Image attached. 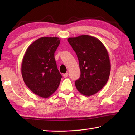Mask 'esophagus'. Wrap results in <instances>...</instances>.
Returning <instances> with one entry per match:
<instances>
[{"label": "esophagus", "instance_id": "obj_1", "mask_svg": "<svg viewBox=\"0 0 135 135\" xmlns=\"http://www.w3.org/2000/svg\"><path fill=\"white\" fill-rule=\"evenodd\" d=\"M68 76V73L63 74V76H64V78H66V77H67Z\"/></svg>", "mask_w": 135, "mask_h": 135}]
</instances>
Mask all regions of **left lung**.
Segmentation results:
<instances>
[{
    "mask_svg": "<svg viewBox=\"0 0 135 135\" xmlns=\"http://www.w3.org/2000/svg\"><path fill=\"white\" fill-rule=\"evenodd\" d=\"M68 41L78 57L81 75L75 84L83 95L90 96L104 86L109 78L111 64L102 42L88 35L69 38Z\"/></svg>",
    "mask_w": 135,
    "mask_h": 135,
    "instance_id": "1",
    "label": "left lung"
}]
</instances>
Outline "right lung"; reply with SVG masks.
<instances>
[{"label":"right lung","mask_w":135,"mask_h":135,"mask_svg":"<svg viewBox=\"0 0 135 135\" xmlns=\"http://www.w3.org/2000/svg\"><path fill=\"white\" fill-rule=\"evenodd\" d=\"M60 39L57 37H42L28 47L22 59L21 74L27 87L43 98L55 91L62 76L57 69L54 53Z\"/></svg>","instance_id":"1"}]
</instances>
